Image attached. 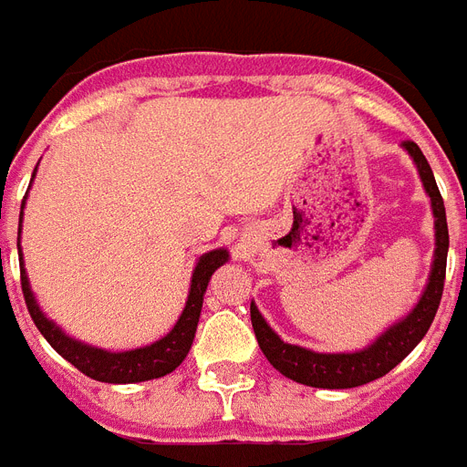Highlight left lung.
<instances>
[{"mask_svg": "<svg viewBox=\"0 0 467 467\" xmlns=\"http://www.w3.org/2000/svg\"><path fill=\"white\" fill-rule=\"evenodd\" d=\"M402 147L408 149V154L415 159L424 190L431 197V210H434L436 219V251L427 289H424L420 304L412 308L408 318H402L400 323L388 327L386 333L376 339L371 347L352 354H318L311 352V349H304V347L286 345L265 323L255 304H251V323L253 330H255L257 345H260V349H263L272 367L277 368L279 374H285L286 379H292V381L313 388H357L368 381H376V379L386 376L390 368L398 367L420 345V339L427 335L429 326L434 320L436 308L441 304L443 279H446V253H449L446 210H443V197L436 188L434 173H431V166L424 159L422 149L410 140L402 141Z\"/></svg>", "mask_w": 467, "mask_h": 467, "instance_id": "8db88e82", "label": "left lung"}]
</instances>
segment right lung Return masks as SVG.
I'll return each mask as SVG.
<instances>
[{
	"mask_svg": "<svg viewBox=\"0 0 467 467\" xmlns=\"http://www.w3.org/2000/svg\"><path fill=\"white\" fill-rule=\"evenodd\" d=\"M18 234H21V223H18ZM226 260H229V253L223 248L204 253L200 257V263H197L195 272H192L188 304L182 308L181 318L173 326V330L159 342H154V345L140 347V349H132V352H106V349H99V347L81 345L77 339L67 337L52 320L45 318L43 311L38 308L24 267H21V289H24L26 306H28V313H31L36 327L50 342L52 349H57L72 367L79 368L81 374L103 383H140L171 374L188 357L192 339H195L197 320H200V311H202V296L207 292L210 277L214 275L216 267H222ZM18 263L24 265V260L18 257Z\"/></svg>",
	"mask_w": 467,
	"mask_h": 467,
	"instance_id": "obj_1",
	"label": "right lung"
}]
</instances>
